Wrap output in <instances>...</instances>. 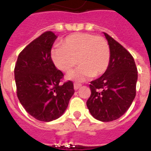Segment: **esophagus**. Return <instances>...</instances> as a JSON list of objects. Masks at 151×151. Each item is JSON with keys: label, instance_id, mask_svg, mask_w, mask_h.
I'll return each mask as SVG.
<instances>
[{"label": "esophagus", "instance_id": "esophagus-1", "mask_svg": "<svg viewBox=\"0 0 151 151\" xmlns=\"http://www.w3.org/2000/svg\"><path fill=\"white\" fill-rule=\"evenodd\" d=\"M81 87V84H78V83H74V85H73V88L75 90H78V88H80Z\"/></svg>", "mask_w": 151, "mask_h": 151}]
</instances>
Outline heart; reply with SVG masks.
Instances as JSON below:
<instances>
[{
	"instance_id": "b5f03b06",
	"label": "heart",
	"mask_w": 151,
	"mask_h": 151,
	"mask_svg": "<svg viewBox=\"0 0 151 151\" xmlns=\"http://www.w3.org/2000/svg\"><path fill=\"white\" fill-rule=\"evenodd\" d=\"M52 59L58 69L68 73L78 63L75 70L67 78L83 81L92 76L99 77L108 69L110 60V49L107 41L102 37L88 33L70 34L51 52Z\"/></svg>"
}]
</instances>
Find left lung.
Segmentation results:
<instances>
[{"label": "left lung", "instance_id": "1", "mask_svg": "<svg viewBox=\"0 0 151 151\" xmlns=\"http://www.w3.org/2000/svg\"><path fill=\"white\" fill-rule=\"evenodd\" d=\"M104 35L110 49V64L100 78L91 81L86 104L96 119L112 122L122 117L135 99L138 72L129 52L110 35Z\"/></svg>", "mask_w": 151, "mask_h": 151}]
</instances>
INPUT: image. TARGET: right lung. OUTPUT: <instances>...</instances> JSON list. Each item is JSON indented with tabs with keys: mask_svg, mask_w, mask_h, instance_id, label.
Masks as SVG:
<instances>
[{
	"mask_svg": "<svg viewBox=\"0 0 151 151\" xmlns=\"http://www.w3.org/2000/svg\"><path fill=\"white\" fill-rule=\"evenodd\" d=\"M56 37L52 31L43 33L20 52L15 66L18 99L29 114L41 122L63 114L74 93L71 81L60 83L63 73L51 57Z\"/></svg>",
	"mask_w": 151,
	"mask_h": 151,
	"instance_id": "right-lung-1",
	"label": "right lung"
}]
</instances>
